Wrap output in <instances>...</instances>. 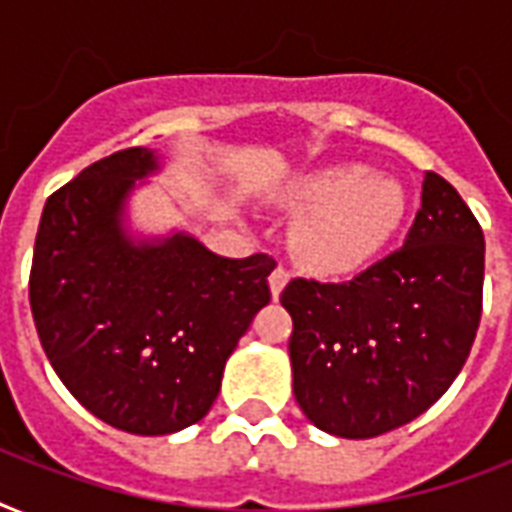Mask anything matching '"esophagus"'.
Masks as SVG:
<instances>
[{"label": "esophagus", "instance_id": "1", "mask_svg": "<svg viewBox=\"0 0 512 512\" xmlns=\"http://www.w3.org/2000/svg\"><path fill=\"white\" fill-rule=\"evenodd\" d=\"M289 281V271L284 268V265H276L271 273V279H268V284H271V295L279 297L281 292H284V287H287Z\"/></svg>", "mask_w": 512, "mask_h": 512}]
</instances>
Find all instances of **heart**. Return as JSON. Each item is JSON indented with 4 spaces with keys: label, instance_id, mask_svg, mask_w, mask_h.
<instances>
[{
    "label": "heart",
    "instance_id": "obj_1",
    "mask_svg": "<svg viewBox=\"0 0 512 512\" xmlns=\"http://www.w3.org/2000/svg\"><path fill=\"white\" fill-rule=\"evenodd\" d=\"M289 201L305 209L292 233V249L300 263L319 273L364 268L393 239L406 212L401 183L361 167L305 175Z\"/></svg>",
    "mask_w": 512,
    "mask_h": 512
}]
</instances>
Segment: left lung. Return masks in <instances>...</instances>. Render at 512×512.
Here are the masks:
<instances>
[{"label": "left lung", "mask_w": 512, "mask_h": 512, "mask_svg": "<svg viewBox=\"0 0 512 512\" xmlns=\"http://www.w3.org/2000/svg\"><path fill=\"white\" fill-rule=\"evenodd\" d=\"M484 231L452 183L425 172L404 247L353 281L292 279V390L324 433L374 438L436 404L468 361L484 300Z\"/></svg>", "instance_id": "8db88e82"}]
</instances>
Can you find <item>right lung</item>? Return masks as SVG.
<instances>
[{
    "label": "right lung",
    "instance_id": "obj_1",
    "mask_svg": "<svg viewBox=\"0 0 512 512\" xmlns=\"http://www.w3.org/2000/svg\"><path fill=\"white\" fill-rule=\"evenodd\" d=\"M159 170L148 148L90 164L52 193L36 233L28 300L71 396L111 428L167 436L212 409L223 369L271 303L276 260H231L188 233L132 239L124 204Z\"/></svg>",
    "mask_w": 512,
    "mask_h": 512
}]
</instances>
